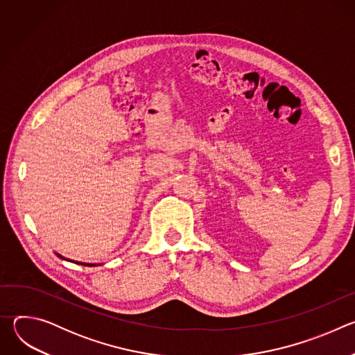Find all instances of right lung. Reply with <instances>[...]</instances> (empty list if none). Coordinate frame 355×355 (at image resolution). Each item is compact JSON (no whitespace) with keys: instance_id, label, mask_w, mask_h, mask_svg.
Returning <instances> with one entry per match:
<instances>
[{"instance_id":"add662e5","label":"right lung","mask_w":355,"mask_h":355,"mask_svg":"<svg viewBox=\"0 0 355 355\" xmlns=\"http://www.w3.org/2000/svg\"><path fill=\"white\" fill-rule=\"evenodd\" d=\"M56 256L62 260H67V261H71V263H76V264H81V266H85V267H95V266H99V264H89V263H78V261H73V260H69V259H64L62 254H59V252H56Z\"/></svg>"}]
</instances>
